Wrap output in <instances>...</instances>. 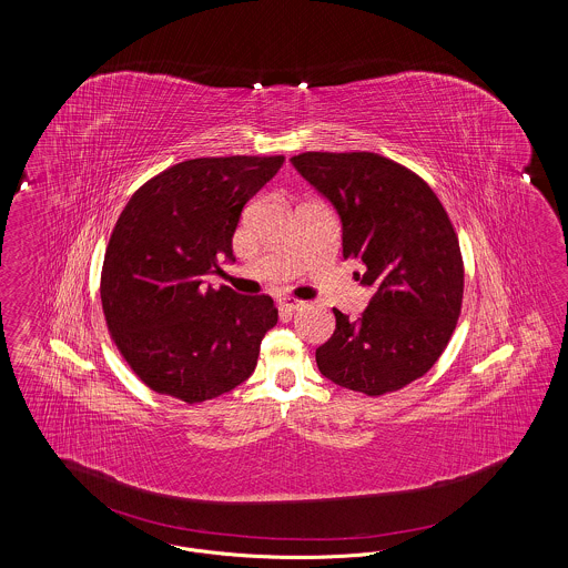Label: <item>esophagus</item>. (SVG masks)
<instances>
[{
  "label": "esophagus",
  "mask_w": 568,
  "mask_h": 568,
  "mask_svg": "<svg viewBox=\"0 0 568 568\" xmlns=\"http://www.w3.org/2000/svg\"><path fill=\"white\" fill-rule=\"evenodd\" d=\"M278 304L285 308V311H302L306 306V302L297 300V297H281Z\"/></svg>",
  "instance_id": "obj_1"
}]
</instances>
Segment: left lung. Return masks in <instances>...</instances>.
<instances>
[{"label":"left lung","mask_w":568,"mask_h":568,"mask_svg":"<svg viewBox=\"0 0 568 568\" xmlns=\"http://www.w3.org/2000/svg\"><path fill=\"white\" fill-rule=\"evenodd\" d=\"M297 172L336 209L343 257L375 287L357 322L334 308L336 329L317 353L325 378L381 396L424 377L459 317L464 264L454 225L428 183L377 153H300Z\"/></svg>","instance_id":"obj_1"}]
</instances>
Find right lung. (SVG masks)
I'll return each mask as SVG.
<instances>
[{"mask_svg":"<svg viewBox=\"0 0 568 568\" xmlns=\"http://www.w3.org/2000/svg\"><path fill=\"white\" fill-rule=\"evenodd\" d=\"M285 158H200L146 181L116 219L102 268L110 336L153 392L204 403L251 377L276 325L271 296L204 287L234 260L244 204Z\"/></svg>","mask_w":568,"mask_h":568,"instance_id":"1","label":"right lung"}]
</instances>
